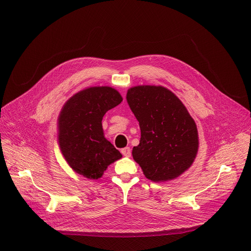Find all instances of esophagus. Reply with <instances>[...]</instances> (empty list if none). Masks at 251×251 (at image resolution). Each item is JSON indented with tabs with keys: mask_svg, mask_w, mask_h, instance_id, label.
Here are the masks:
<instances>
[{
	"mask_svg": "<svg viewBox=\"0 0 251 251\" xmlns=\"http://www.w3.org/2000/svg\"><path fill=\"white\" fill-rule=\"evenodd\" d=\"M121 153L123 154V156H125V157H127V158L131 157V149H130L129 147H126V148L122 149V150H121Z\"/></svg>",
	"mask_w": 251,
	"mask_h": 251,
	"instance_id": "34e87169",
	"label": "esophagus"
}]
</instances>
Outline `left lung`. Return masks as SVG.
Returning a JSON list of instances; mask_svg holds the SVG:
<instances>
[{
    "mask_svg": "<svg viewBox=\"0 0 251 251\" xmlns=\"http://www.w3.org/2000/svg\"><path fill=\"white\" fill-rule=\"evenodd\" d=\"M126 99L141 130L132 156L145 176L167 182L189 170L198 154L199 134L183 102L161 85L133 86Z\"/></svg>",
    "mask_w": 251,
    "mask_h": 251,
    "instance_id": "1",
    "label": "left lung"
}]
</instances>
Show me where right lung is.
Listing matches in <instances>:
<instances>
[{
    "label": "right lung",
    "instance_id": "add662e5",
    "mask_svg": "<svg viewBox=\"0 0 251 251\" xmlns=\"http://www.w3.org/2000/svg\"><path fill=\"white\" fill-rule=\"evenodd\" d=\"M110 86H92L71 96L57 118V144L76 174L89 180L101 177L109 165L122 158L102 128L104 114L122 102Z\"/></svg>",
    "mask_w": 251,
    "mask_h": 251
}]
</instances>
